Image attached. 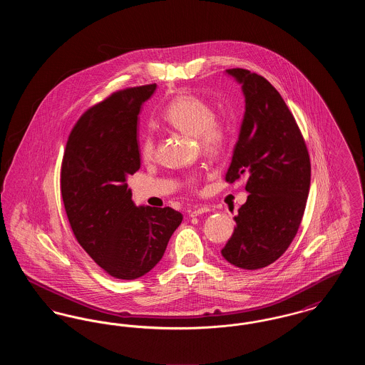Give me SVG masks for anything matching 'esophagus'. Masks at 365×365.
I'll use <instances>...</instances> for the list:
<instances>
[{
  "label": "esophagus",
  "instance_id": "1",
  "mask_svg": "<svg viewBox=\"0 0 365 365\" xmlns=\"http://www.w3.org/2000/svg\"><path fill=\"white\" fill-rule=\"evenodd\" d=\"M210 212V208L207 205H201V207H197V208L190 210L191 217H195V216H200V215H204V213H208Z\"/></svg>",
  "mask_w": 365,
  "mask_h": 365
}]
</instances>
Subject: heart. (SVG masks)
<instances>
[{
    "label": "heart",
    "instance_id": "b5f03b06",
    "mask_svg": "<svg viewBox=\"0 0 365 365\" xmlns=\"http://www.w3.org/2000/svg\"><path fill=\"white\" fill-rule=\"evenodd\" d=\"M163 120L182 133L194 135L200 148L212 156H219L226 150L230 140V128L223 120L215 118L213 106L192 94H180L163 109ZM140 158L150 161L156 155V143L152 135H145L139 146ZM189 186L194 179L187 180Z\"/></svg>",
    "mask_w": 365,
    "mask_h": 365
}]
</instances>
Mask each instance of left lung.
Returning <instances> with one entry per match:
<instances>
[{"label":"left lung","instance_id":"1","mask_svg":"<svg viewBox=\"0 0 365 365\" xmlns=\"http://www.w3.org/2000/svg\"><path fill=\"white\" fill-rule=\"evenodd\" d=\"M227 73L242 85L245 116L227 171L232 183L247 176L246 202L222 249L230 264L264 268L287 250L301 225L311 185V160L293 113L278 90L256 72Z\"/></svg>","mask_w":365,"mask_h":365}]
</instances>
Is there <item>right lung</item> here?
I'll return each mask as SVG.
<instances>
[{
	"label": "right lung",
	"mask_w": 365,
	"mask_h": 365,
	"mask_svg": "<svg viewBox=\"0 0 365 365\" xmlns=\"http://www.w3.org/2000/svg\"><path fill=\"white\" fill-rule=\"evenodd\" d=\"M156 83L115 91L73 125L61 163V195L72 232L105 272L131 280L161 260L182 223L175 209L135 207L127 176L140 167V105Z\"/></svg>",
	"instance_id": "right-lung-1"
}]
</instances>
